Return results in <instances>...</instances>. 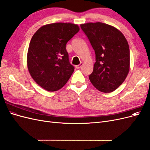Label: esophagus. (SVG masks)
<instances>
[{"label":"esophagus","instance_id":"obj_1","mask_svg":"<svg viewBox=\"0 0 150 150\" xmlns=\"http://www.w3.org/2000/svg\"><path fill=\"white\" fill-rule=\"evenodd\" d=\"M82 66H83V63L81 62L80 64H79V65H76L75 67H76V69H79V68H81V67Z\"/></svg>","mask_w":150,"mask_h":150}]
</instances>
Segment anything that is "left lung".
<instances>
[{"instance_id": "left-lung-1", "label": "left lung", "mask_w": 150, "mask_h": 150, "mask_svg": "<svg viewBox=\"0 0 150 150\" xmlns=\"http://www.w3.org/2000/svg\"><path fill=\"white\" fill-rule=\"evenodd\" d=\"M96 54L91 83L103 93L114 91L129 71V48L121 31L102 22L81 24Z\"/></svg>"}]
</instances>
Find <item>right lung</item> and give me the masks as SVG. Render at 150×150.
Returning a JSON list of instances; mask_svg holds the SVG:
<instances>
[{
  "instance_id": "right-lung-1",
  "label": "right lung",
  "mask_w": 150,
  "mask_h": 150,
  "mask_svg": "<svg viewBox=\"0 0 150 150\" xmlns=\"http://www.w3.org/2000/svg\"><path fill=\"white\" fill-rule=\"evenodd\" d=\"M79 30L76 24L58 22L42 26L33 35L27 64L31 77L43 89H60L73 73L66 45Z\"/></svg>"
}]
</instances>
